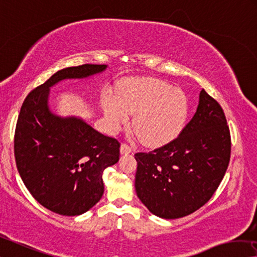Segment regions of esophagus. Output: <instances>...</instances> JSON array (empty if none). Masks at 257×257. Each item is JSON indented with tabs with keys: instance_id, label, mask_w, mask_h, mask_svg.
<instances>
[{
	"instance_id": "obj_1",
	"label": "esophagus",
	"mask_w": 257,
	"mask_h": 257,
	"mask_svg": "<svg viewBox=\"0 0 257 257\" xmlns=\"http://www.w3.org/2000/svg\"><path fill=\"white\" fill-rule=\"evenodd\" d=\"M120 152H121V154H129L133 152V149H132V146H129L128 144L122 143L120 146Z\"/></svg>"
}]
</instances>
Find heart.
Returning a JSON list of instances; mask_svg holds the SVG:
<instances>
[{
    "label": "heart",
    "mask_w": 257,
    "mask_h": 257,
    "mask_svg": "<svg viewBox=\"0 0 257 257\" xmlns=\"http://www.w3.org/2000/svg\"><path fill=\"white\" fill-rule=\"evenodd\" d=\"M120 100L107 96L103 107L113 132L135 114L133 127L141 142L161 146L182 133L189 115V100L181 89L157 79L130 80L119 91Z\"/></svg>",
    "instance_id": "b5f03b06"
}]
</instances>
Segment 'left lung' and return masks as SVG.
<instances>
[{"instance_id": "1", "label": "left lung", "mask_w": 257, "mask_h": 257, "mask_svg": "<svg viewBox=\"0 0 257 257\" xmlns=\"http://www.w3.org/2000/svg\"><path fill=\"white\" fill-rule=\"evenodd\" d=\"M216 100L202 89L197 112L175 140L135 154L137 197L151 213L184 217L209 201L227 169L231 135Z\"/></svg>"}]
</instances>
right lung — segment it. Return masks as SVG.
<instances>
[{
  "label": "right lung",
  "instance_id": "1",
  "mask_svg": "<svg viewBox=\"0 0 257 257\" xmlns=\"http://www.w3.org/2000/svg\"><path fill=\"white\" fill-rule=\"evenodd\" d=\"M105 68L95 64L63 68L28 93L20 108L14 145L18 173L35 200L56 214L76 216L100 200L103 172L119 161L120 143L81 119L52 114L49 89Z\"/></svg>",
  "mask_w": 257,
  "mask_h": 257
}]
</instances>
